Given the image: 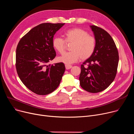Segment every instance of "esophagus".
<instances>
[{"label":"esophagus","instance_id":"1","mask_svg":"<svg viewBox=\"0 0 134 134\" xmlns=\"http://www.w3.org/2000/svg\"><path fill=\"white\" fill-rule=\"evenodd\" d=\"M65 67H66V69H71L72 67V66L66 64V65H65Z\"/></svg>","mask_w":134,"mask_h":134}]
</instances>
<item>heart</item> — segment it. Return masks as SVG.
<instances>
[{"label":"heart","mask_w":134,"mask_h":134,"mask_svg":"<svg viewBox=\"0 0 134 134\" xmlns=\"http://www.w3.org/2000/svg\"><path fill=\"white\" fill-rule=\"evenodd\" d=\"M65 40L60 37L53 39L52 46L55 50L60 54L64 52L66 43H72L69 49L71 51L63 54L58 61L66 64H71L80 59L85 60L90 58L96 48V42L94 37L80 28L68 29L63 33Z\"/></svg>","instance_id":"b5f03b06"}]
</instances>
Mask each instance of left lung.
Segmentation results:
<instances>
[{
	"instance_id": "obj_1",
	"label": "left lung",
	"mask_w": 134,
	"mask_h": 134,
	"mask_svg": "<svg viewBox=\"0 0 134 134\" xmlns=\"http://www.w3.org/2000/svg\"><path fill=\"white\" fill-rule=\"evenodd\" d=\"M96 39L94 53L81 65L80 85L90 93L107 88L114 80L119 61L118 52L110 35L96 25H91ZM88 65L87 66L85 65Z\"/></svg>"
}]
</instances>
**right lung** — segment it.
<instances>
[{
	"instance_id": "obj_1",
	"label": "right lung",
	"mask_w": 134,
	"mask_h": 134,
	"mask_svg": "<svg viewBox=\"0 0 134 134\" xmlns=\"http://www.w3.org/2000/svg\"><path fill=\"white\" fill-rule=\"evenodd\" d=\"M65 23H44L31 29L20 39L16 54V67L20 80L34 93L47 95L59 86L65 71L64 63L47 65L56 56L54 35Z\"/></svg>"
}]
</instances>
